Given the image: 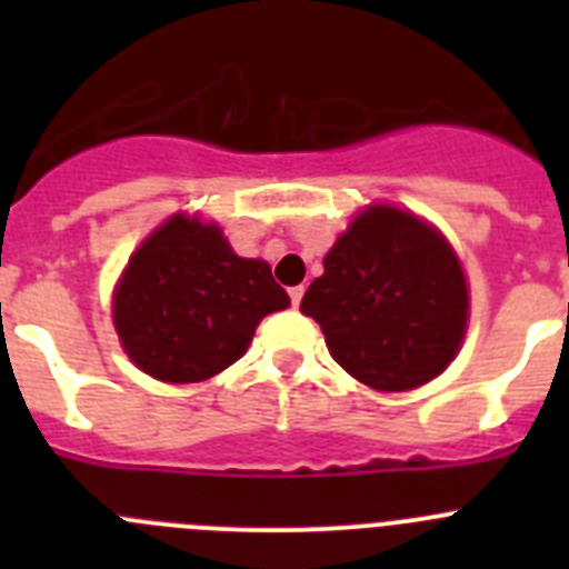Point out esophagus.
Listing matches in <instances>:
<instances>
[{"label":"esophagus","mask_w":569,"mask_h":569,"mask_svg":"<svg viewBox=\"0 0 569 569\" xmlns=\"http://www.w3.org/2000/svg\"><path fill=\"white\" fill-rule=\"evenodd\" d=\"M288 293H290V301H293V308H299L301 296H305V284H296V288H290Z\"/></svg>","instance_id":"34e87169"}]
</instances>
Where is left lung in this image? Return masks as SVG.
<instances>
[{
	"instance_id": "1",
	"label": "left lung",
	"mask_w": 569,
	"mask_h": 569,
	"mask_svg": "<svg viewBox=\"0 0 569 569\" xmlns=\"http://www.w3.org/2000/svg\"><path fill=\"white\" fill-rule=\"evenodd\" d=\"M328 350L373 390H413L436 379L465 339L461 264L430 224L396 208H370L325 259L301 299Z\"/></svg>"
}]
</instances>
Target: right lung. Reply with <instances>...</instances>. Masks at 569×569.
<instances>
[{
  "label": "right lung",
  "instance_id": "1",
  "mask_svg": "<svg viewBox=\"0 0 569 569\" xmlns=\"http://www.w3.org/2000/svg\"><path fill=\"white\" fill-rule=\"evenodd\" d=\"M288 305L268 261L239 259L216 224L173 216L130 259L113 321L136 367L190 385L233 365L256 325Z\"/></svg>",
  "mask_w": 569,
  "mask_h": 569
}]
</instances>
